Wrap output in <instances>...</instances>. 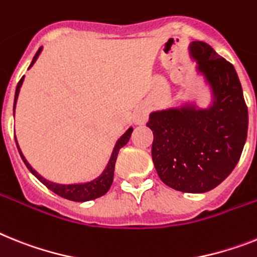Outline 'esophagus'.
Listing matches in <instances>:
<instances>
[{"mask_svg":"<svg viewBox=\"0 0 257 257\" xmlns=\"http://www.w3.org/2000/svg\"><path fill=\"white\" fill-rule=\"evenodd\" d=\"M146 118H148V111H146L144 107L137 108L135 111V113H133V122H135L136 125L145 124Z\"/></svg>","mask_w":257,"mask_h":257,"instance_id":"34e87169","label":"esophagus"}]
</instances>
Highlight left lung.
Segmentation results:
<instances>
[{
  "label": "left lung",
  "mask_w": 257,
  "mask_h": 257,
  "mask_svg": "<svg viewBox=\"0 0 257 257\" xmlns=\"http://www.w3.org/2000/svg\"><path fill=\"white\" fill-rule=\"evenodd\" d=\"M188 55L208 90L202 107L185 99L150 112L154 140L152 157L166 185L187 193H204L221 184L235 169L244 148L248 111L235 68L204 42H191Z\"/></svg>",
  "instance_id": "obj_1"
}]
</instances>
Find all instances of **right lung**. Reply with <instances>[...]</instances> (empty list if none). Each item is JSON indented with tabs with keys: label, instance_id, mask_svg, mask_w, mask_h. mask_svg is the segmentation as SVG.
I'll use <instances>...</instances> for the list:
<instances>
[{
	"label": "right lung",
	"instance_id": "1",
	"mask_svg": "<svg viewBox=\"0 0 257 257\" xmlns=\"http://www.w3.org/2000/svg\"><path fill=\"white\" fill-rule=\"evenodd\" d=\"M43 47L39 48V51L36 52V55L34 56V59H32L31 64H30L29 69L32 68V65L35 64L36 60L39 59V56L42 53ZM23 79H25V75H23L21 81L18 82V85H17V88H15V96H14V107H13V112L15 113V105H17V100H18V95L19 91H21V87L23 85ZM133 132L132 126H129L126 131H125L124 135L120 137V139L116 141L115 146H113V150H112V154L109 157V161L105 166V169L103 170L102 174L99 176H96L95 179H92V180H88V182H79V183H70V184H64V183H55L51 182L48 179H45L44 176H42L36 171L35 169H32V166L30 165L26 157L23 155L22 150L19 148L18 141L15 139V142H17V148H18V152L22 157L23 162H25V165L27 166V169L30 170L32 175L36 176V178L43 183V184L47 187V188L51 189L52 192H55L56 195L61 196L64 198H68V200H72V201H77V202H85V201H90V200H95V198L100 197V196L105 195L107 192H108L109 187H111L112 182H113V171H115V163L116 159H117V154L118 150L128 144L129 139H131V135Z\"/></svg>",
	"mask_w": 257,
	"mask_h": 257
}]
</instances>
